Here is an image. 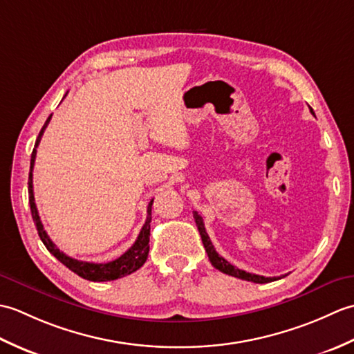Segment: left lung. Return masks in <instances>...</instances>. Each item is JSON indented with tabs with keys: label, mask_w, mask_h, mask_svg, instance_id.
I'll return each instance as SVG.
<instances>
[{
	"label": "left lung",
	"mask_w": 354,
	"mask_h": 354,
	"mask_svg": "<svg viewBox=\"0 0 354 354\" xmlns=\"http://www.w3.org/2000/svg\"><path fill=\"white\" fill-rule=\"evenodd\" d=\"M310 112L313 114V109L310 108ZM315 115V114H313ZM193 217H194V222H196V227L199 230V234H201V239H202V243H204V248L205 251L208 254V259L209 261H212V265L219 269L221 272L223 274H228L231 277H236V278H240V280H246V281H252V283H259V284H263V283H270V281H275L278 280L277 277H263V275H255V274H250V272H245V270L239 269L236 266H232L230 261L225 260L223 257H221L219 254L216 252L214 246L212 243V240H209L207 231H205V227H204V221H202V217L198 214V212H193ZM284 277V275H283Z\"/></svg>",
	"instance_id": "obj_1"
}]
</instances>
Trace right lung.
<instances>
[{
  "label": "right lung",
  "mask_w": 354,
  "mask_h": 354,
  "mask_svg": "<svg viewBox=\"0 0 354 354\" xmlns=\"http://www.w3.org/2000/svg\"><path fill=\"white\" fill-rule=\"evenodd\" d=\"M50 120H51V115L47 118V122H45V124L42 126L39 135H37L35 149L32 152V160H30V173H28V204H30V209H32V217L36 225L37 234H39L42 243L59 261L62 263V265H65L70 270H73L74 274H77L79 277L85 278V280H89V281H112V280H117V278H122L135 272V270L145 265L149 255V236H150V221H152L153 199L149 202L147 219L145 225H142V228L140 231L137 240H135V243L123 255H120L118 259L108 263H89V261H80L76 259H71L70 255L59 251L57 246L51 242V239L48 237L47 232H45L41 217L37 214V208L35 204V196H33V165H35V158H36V147L39 146L42 133L45 131V127H47V124L50 123Z\"/></svg>",
  "instance_id": "obj_1"
}]
</instances>
